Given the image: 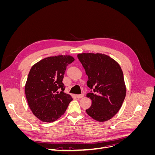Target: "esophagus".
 Listing matches in <instances>:
<instances>
[{
	"instance_id": "obj_1",
	"label": "esophagus",
	"mask_w": 155,
	"mask_h": 155,
	"mask_svg": "<svg viewBox=\"0 0 155 155\" xmlns=\"http://www.w3.org/2000/svg\"><path fill=\"white\" fill-rule=\"evenodd\" d=\"M83 96H84L83 94H78V95H76V97L78 98H82V97H83Z\"/></svg>"
}]
</instances>
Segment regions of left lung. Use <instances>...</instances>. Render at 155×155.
<instances>
[{
    "mask_svg": "<svg viewBox=\"0 0 155 155\" xmlns=\"http://www.w3.org/2000/svg\"><path fill=\"white\" fill-rule=\"evenodd\" d=\"M78 58L88 76L87 86L95 87L86 95L92 100L86 112L100 122L109 120L119 111L125 97L122 70L118 62L104 54L82 53Z\"/></svg>",
    "mask_w": 155,
    "mask_h": 155,
    "instance_id": "8db88e82",
    "label": "left lung"
}]
</instances>
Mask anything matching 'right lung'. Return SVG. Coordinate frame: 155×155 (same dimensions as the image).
Listing matches in <instances>:
<instances>
[{"instance_id":"1","label":"right lung","mask_w":155,"mask_h":155,"mask_svg":"<svg viewBox=\"0 0 155 155\" xmlns=\"http://www.w3.org/2000/svg\"><path fill=\"white\" fill-rule=\"evenodd\" d=\"M74 61L71 55L50 56L31 67L25 92L30 109L39 120L53 122L58 120L72 100L71 95L63 92V79L67 66Z\"/></svg>"}]
</instances>
